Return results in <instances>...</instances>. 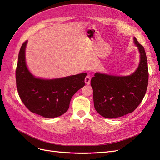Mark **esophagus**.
Returning a JSON list of instances; mask_svg holds the SVG:
<instances>
[{"mask_svg": "<svg viewBox=\"0 0 160 160\" xmlns=\"http://www.w3.org/2000/svg\"><path fill=\"white\" fill-rule=\"evenodd\" d=\"M91 77H90L89 76H87V77L85 78V79H84V82H85V83H86V84H87V85H88V84H90V83H91Z\"/></svg>", "mask_w": 160, "mask_h": 160, "instance_id": "obj_1", "label": "esophagus"}]
</instances>
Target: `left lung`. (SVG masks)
<instances>
[{"label":"left lung","instance_id":"1","mask_svg":"<svg viewBox=\"0 0 160 160\" xmlns=\"http://www.w3.org/2000/svg\"><path fill=\"white\" fill-rule=\"evenodd\" d=\"M139 52L138 66L128 76L96 72L91 81L94 106L106 118H119L132 112L143 99L148 85L149 72L144 47L133 38Z\"/></svg>","mask_w":160,"mask_h":160}]
</instances>
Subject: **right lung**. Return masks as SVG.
<instances>
[{"mask_svg":"<svg viewBox=\"0 0 160 160\" xmlns=\"http://www.w3.org/2000/svg\"><path fill=\"white\" fill-rule=\"evenodd\" d=\"M28 40L20 48L16 68V84L20 99L32 113L46 118L63 115L68 111L73 95L82 88L87 73L53 79L34 76L26 61Z\"/></svg>","mask_w":160,"mask_h":160,"instance_id":"obj_1","label":"right lung"}]
</instances>
